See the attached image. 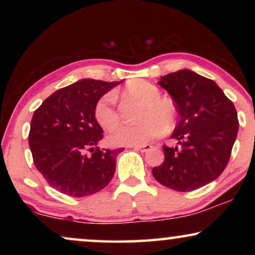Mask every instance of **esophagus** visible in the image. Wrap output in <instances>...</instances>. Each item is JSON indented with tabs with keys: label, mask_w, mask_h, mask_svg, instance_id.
<instances>
[{
	"label": "esophagus",
	"mask_w": 255,
	"mask_h": 255,
	"mask_svg": "<svg viewBox=\"0 0 255 255\" xmlns=\"http://www.w3.org/2000/svg\"><path fill=\"white\" fill-rule=\"evenodd\" d=\"M133 147L140 152H148V151H151L153 146L148 145V144H142V145H135V146H133Z\"/></svg>",
	"instance_id": "esophagus-1"
}]
</instances>
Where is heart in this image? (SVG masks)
<instances>
[{
    "mask_svg": "<svg viewBox=\"0 0 255 255\" xmlns=\"http://www.w3.org/2000/svg\"><path fill=\"white\" fill-rule=\"evenodd\" d=\"M124 94L142 101L138 120L134 125H120L111 131L108 140L114 146L142 145L170 132L177 124V107L172 97L160 96V89L146 80H132L125 86ZM94 118L101 128L110 130L117 125L118 117L111 94L100 97L94 107Z\"/></svg>",
    "mask_w": 255,
    "mask_h": 255,
    "instance_id": "b5f03b06",
    "label": "heart"
}]
</instances>
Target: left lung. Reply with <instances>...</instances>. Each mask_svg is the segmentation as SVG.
Returning <instances> with one entry per match:
<instances>
[{
	"label": "left lung",
	"instance_id": "obj_1",
	"mask_svg": "<svg viewBox=\"0 0 255 255\" xmlns=\"http://www.w3.org/2000/svg\"><path fill=\"white\" fill-rule=\"evenodd\" d=\"M158 83L177 107L180 121L172 138L180 147L163 145L165 160L152 174L169 189H198L217 179L228 165L239 128L237 110L212 80L189 69L161 76Z\"/></svg>",
	"mask_w": 255,
	"mask_h": 255
}]
</instances>
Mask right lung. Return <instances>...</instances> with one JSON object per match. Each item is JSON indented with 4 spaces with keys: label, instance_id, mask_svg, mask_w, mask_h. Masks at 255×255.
<instances>
[{
    "label": "right lung",
    "instance_id": "obj_1",
    "mask_svg": "<svg viewBox=\"0 0 255 255\" xmlns=\"http://www.w3.org/2000/svg\"><path fill=\"white\" fill-rule=\"evenodd\" d=\"M120 83L81 80L54 92L34 111L29 132L33 163L55 190L83 197L113 179L124 148L97 147L103 130L94 118V107Z\"/></svg>",
    "mask_w": 255,
    "mask_h": 255
}]
</instances>
